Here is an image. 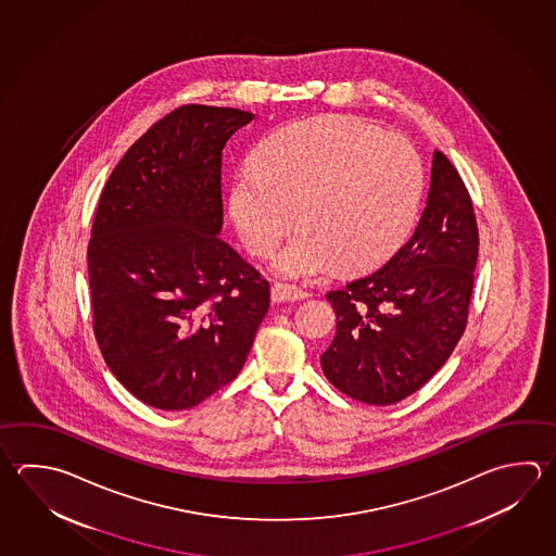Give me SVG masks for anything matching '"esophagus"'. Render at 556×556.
Returning a JSON list of instances; mask_svg holds the SVG:
<instances>
[{
  "mask_svg": "<svg viewBox=\"0 0 556 556\" xmlns=\"http://www.w3.org/2000/svg\"><path fill=\"white\" fill-rule=\"evenodd\" d=\"M306 296L308 293L296 285L281 283V281L271 285V299L275 303H291V301H301Z\"/></svg>",
  "mask_w": 556,
  "mask_h": 556,
  "instance_id": "esophagus-1",
  "label": "esophagus"
}]
</instances>
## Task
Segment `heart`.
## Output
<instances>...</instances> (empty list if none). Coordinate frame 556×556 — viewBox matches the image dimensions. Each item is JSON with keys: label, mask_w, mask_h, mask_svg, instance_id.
Returning a JSON list of instances; mask_svg holds the SVG:
<instances>
[{"label": "heart", "mask_w": 556, "mask_h": 556, "mask_svg": "<svg viewBox=\"0 0 556 556\" xmlns=\"http://www.w3.org/2000/svg\"><path fill=\"white\" fill-rule=\"evenodd\" d=\"M422 165L405 137L357 117L308 119L273 134L231 182L243 245L267 255L296 218L303 226L275 257L289 277L340 265L366 271L397 248L419 208Z\"/></svg>", "instance_id": "heart-1"}]
</instances>
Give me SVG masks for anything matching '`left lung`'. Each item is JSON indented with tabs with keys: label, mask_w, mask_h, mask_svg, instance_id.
<instances>
[{
	"label": "left lung",
	"mask_w": 556,
	"mask_h": 556,
	"mask_svg": "<svg viewBox=\"0 0 556 556\" xmlns=\"http://www.w3.org/2000/svg\"><path fill=\"white\" fill-rule=\"evenodd\" d=\"M478 222L458 168L434 151L427 206L410 240L379 269L326 294L336 336L328 381L367 405H391L429 381L458 344L478 262Z\"/></svg>",
	"instance_id": "obj_1"
}]
</instances>
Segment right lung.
Masks as SVG:
<instances>
[{
    "label": "right lung",
    "mask_w": 556,
    "mask_h": 556,
    "mask_svg": "<svg viewBox=\"0 0 556 556\" xmlns=\"http://www.w3.org/2000/svg\"><path fill=\"white\" fill-rule=\"evenodd\" d=\"M252 112L187 104L119 159L96 208V342L146 405L182 410L228 386L269 308V283L222 240V149Z\"/></svg>",
    "instance_id": "obj_1"
}]
</instances>
